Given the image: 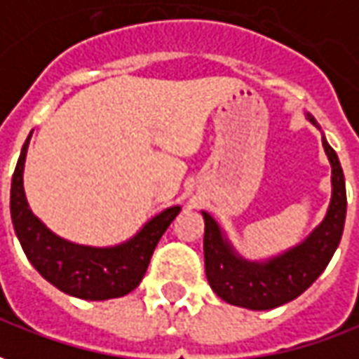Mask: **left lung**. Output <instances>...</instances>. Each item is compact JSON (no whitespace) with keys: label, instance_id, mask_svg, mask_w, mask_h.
Listing matches in <instances>:
<instances>
[{"label":"left lung","instance_id":"8db88e82","mask_svg":"<svg viewBox=\"0 0 359 359\" xmlns=\"http://www.w3.org/2000/svg\"><path fill=\"white\" fill-rule=\"evenodd\" d=\"M309 118L316 125L311 115ZM323 147L332 164V201L320 226L287 254L269 259L268 264H248L236 258L217 222L203 212L205 271L209 285L222 301L254 311L276 309L297 299L325 271L344 231L346 185L338 156L326 140Z\"/></svg>","mask_w":359,"mask_h":359}]
</instances>
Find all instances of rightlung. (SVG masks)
I'll use <instances>...</instances> for the list:
<instances>
[{"label": "right lung", "mask_w": 359, "mask_h": 359, "mask_svg": "<svg viewBox=\"0 0 359 359\" xmlns=\"http://www.w3.org/2000/svg\"><path fill=\"white\" fill-rule=\"evenodd\" d=\"M29 138L11 180V221L29 262L54 287L74 297L103 301L130 293L144 278L156 244L180 207L160 212L133 241L117 248H88L62 241L34 217L25 199L23 165Z\"/></svg>", "instance_id": "add662e5"}]
</instances>
